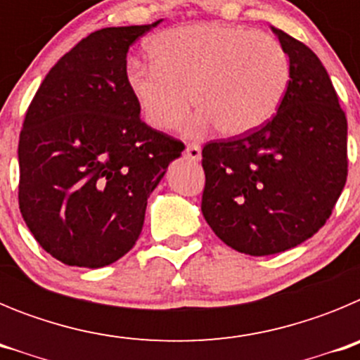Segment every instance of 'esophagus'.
<instances>
[{"label": "esophagus", "mask_w": 360, "mask_h": 360, "mask_svg": "<svg viewBox=\"0 0 360 360\" xmlns=\"http://www.w3.org/2000/svg\"><path fill=\"white\" fill-rule=\"evenodd\" d=\"M186 157L193 162H198L202 158V149L198 144H189L186 148Z\"/></svg>", "instance_id": "obj_1"}]
</instances>
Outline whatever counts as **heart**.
<instances>
[{"label": "heart", "mask_w": 360, "mask_h": 360, "mask_svg": "<svg viewBox=\"0 0 360 360\" xmlns=\"http://www.w3.org/2000/svg\"><path fill=\"white\" fill-rule=\"evenodd\" d=\"M149 53L153 63H129L126 84L146 122L157 129L178 126L195 103L198 126L245 135L274 117L290 82L283 44L234 25L169 28L149 41Z\"/></svg>", "instance_id": "1"}]
</instances>
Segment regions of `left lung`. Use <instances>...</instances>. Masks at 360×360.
Masks as SVG:
<instances>
[{"label": "left lung", "instance_id": "left-lung-1", "mask_svg": "<svg viewBox=\"0 0 360 360\" xmlns=\"http://www.w3.org/2000/svg\"><path fill=\"white\" fill-rule=\"evenodd\" d=\"M290 82L262 128L202 149V212L238 252L270 256L326 224L348 176V122L330 75L307 44L272 27Z\"/></svg>", "mask_w": 360, "mask_h": 360}]
</instances>
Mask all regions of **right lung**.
<instances>
[{
  "label": "right lung",
  "mask_w": 360,
  "mask_h": 360,
  "mask_svg": "<svg viewBox=\"0 0 360 360\" xmlns=\"http://www.w3.org/2000/svg\"><path fill=\"white\" fill-rule=\"evenodd\" d=\"M153 25L79 41L41 82L19 135V209L37 243L101 269L133 249L146 205L184 144L142 122L126 56Z\"/></svg>",
  "instance_id": "1"
}]
</instances>
